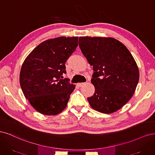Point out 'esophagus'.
I'll list each match as a JSON object with an SVG mask.
<instances>
[{
	"label": "esophagus",
	"instance_id": "obj_1",
	"mask_svg": "<svg viewBox=\"0 0 155 155\" xmlns=\"http://www.w3.org/2000/svg\"><path fill=\"white\" fill-rule=\"evenodd\" d=\"M85 84H86V83H78V84H77V86L78 87H82V86H84V85H85Z\"/></svg>",
	"mask_w": 155,
	"mask_h": 155
}]
</instances>
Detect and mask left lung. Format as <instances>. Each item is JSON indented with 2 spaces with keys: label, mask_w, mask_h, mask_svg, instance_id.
I'll list each match as a JSON object with an SVG mask.
<instances>
[{
  "label": "left lung",
  "mask_w": 155,
  "mask_h": 155,
  "mask_svg": "<svg viewBox=\"0 0 155 155\" xmlns=\"http://www.w3.org/2000/svg\"><path fill=\"white\" fill-rule=\"evenodd\" d=\"M78 45L94 71L91 81L95 91L87 98L89 104L102 113L117 111L132 97L139 81L132 54L113 38L81 37Z\"/></svg>",
  "instance_id": "left-lung-1"
}]
</instances>
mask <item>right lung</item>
Listing matches in <instances>:
<instances>
[{
  "instance_id": "add662e5",
  "label": "right lung",
  "mask_w": 155,
  "mask_h": 155,
  "mask_svg": "<svg viewBox=\"0 0 155 155\" xmlns=\"http://www.w3.org/2000/svg\"><path fill=\"white\" fill-rule=\"evenodd\" d=\"M77 46V37L49 39L38 45L24 61L20 84L25 97L38 112L56 115L67 106L75 86L63 78L65 64Z\"/></svg>"
}]
</instances>
